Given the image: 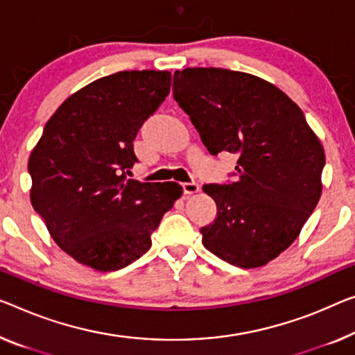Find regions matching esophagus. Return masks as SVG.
<instances>
[{
    "label": "esophagus",
    "instance_id": "esophagus-1",
    "mask_svg": "<svg viewBox=\"0 0 355 355\" xmlns=\"http://www.w3.org/2000/svg\"><path fill=\"white\" fill-rule=\"evenodd\" d=\"M183 191L187 196H191L199 193V184L196 182H188V183H183Z\"/></svg>",
    "mask_w": 355,
    "mask_h": 355
}]
</instances>
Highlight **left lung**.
Here are the masks:
<instances>
[{"label":"left lung","instance_id":"left-lung-1","mask_svg":"<svg viewBox=\"0 0 355 355\" xmlns=\"http://www.w3.org/2000/svg\"><path fill=\"white\" fill-rule=\"evenodd\" d=\"M173 98L210 155L234 153L237 178L204 184L216 218L204 247L239 268H260L293 244L322 196L325 151L303 111L277 86L250 73L184 68Z\"/></svg>","mask_w":355,"mask_h":355}]
</instances>
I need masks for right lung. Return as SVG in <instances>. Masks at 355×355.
Instances as JSON below:
<instances>
[{
  "label": "right lung",
  "mask_w": 355,
  "mask_h": 355,
  "mask_svg": "<svg viewBox=\"0 0 355 355\" xmlns=\"http://www.w3.org/2000/svg\"><path fill=\"white\" fill-rule=\"evenodd\" d=\"M168 71H119L63 102L31 150L30 200L67 255L116 271L151 247V232L182 198L175 182L127 180L134 140L171 91Z\"/></svg>",
  "instance_id": "obj_1"
}]
</instances>
